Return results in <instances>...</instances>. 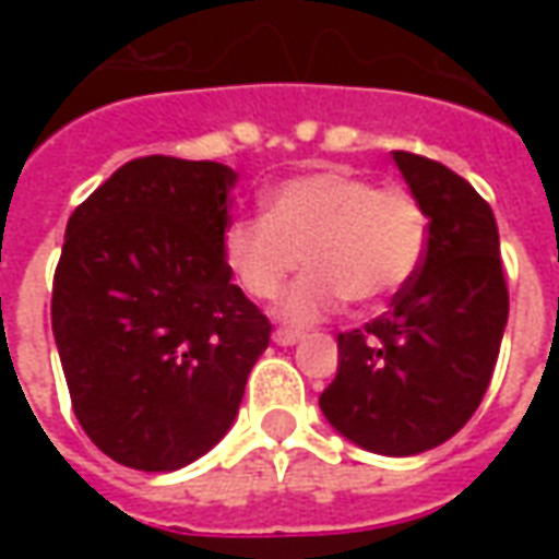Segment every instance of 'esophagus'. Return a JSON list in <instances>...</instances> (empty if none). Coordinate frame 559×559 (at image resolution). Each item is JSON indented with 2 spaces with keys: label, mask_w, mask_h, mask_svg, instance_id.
<instances>
[{
  "label": "esophagus",
  "mask_w": 559,
  "mask_h": 559,
  "mask_svg": "<svg viewBox=\"0 0 559 559\" xmlns=\"http://www.w3.org/2000/svg\"><path fill=\"white\" fill-rule=\"evenodd\" d=\"M275 344H281V347H290V344H296V341L302 338V332L299 329H275Z\"/></svg>",
  "instance_id": "obj_1"
}]
</instances>
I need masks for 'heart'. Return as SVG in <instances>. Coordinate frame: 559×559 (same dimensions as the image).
Segmentation results:
<instances>
[{
  "label": "heart",
  "instance_id": "1",
  "mask_svg": "<svg viewBox=\"0 0 559 559\" xmlns=\"http://www.w3.org/2000/svg\"><path fill=\"white\" fill-rule=\"evenodd\" d=\"M221 251L248 296L272 299L305 257L314 269L293 287L281 314L314 320L341 299L368 308L419 275L428 215L419 197L347 170L293 176L266 194V215L233 218Z\"/></svg>",
  "mask_w": 559,
  "mask_h": 559
}]
</instances>
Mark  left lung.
<instances>
[{
    "mask_svg": "<svg viewBox=\"0 0 559 559\" xmlns=\"http://www.w3.org/2000/svg\"><path fill=\"white\" fill-rule=\"evenodd\" d=\"M428 215L419 275L389 311L338 335V374L320 395L332 428L377 455H419L455 437L488 392L509 287L500 233L479 191L440 160L395 152Z\"/></svg>",
    "mask_w": 559,
    "mask_h": 559,
    "instance_id": "8db88e82",
    "label": "left lung"
}]
</instances>
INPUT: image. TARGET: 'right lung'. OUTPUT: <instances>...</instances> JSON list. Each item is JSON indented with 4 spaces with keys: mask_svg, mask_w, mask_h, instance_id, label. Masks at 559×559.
<instances>
[{
    "mask_svg": "<svg viewBox=\"0 0 559 559\" xmlns=\"http://www.w3.org/2000/svg\"><path fill=\"white\" fill-rule=\"evenodd\" d=\"M236 173L218 160L122 164L71 218L50 320L74 416L104 455L167 473L206 455L269 347V317L221 251Z\"/></svg>",
    "mask_w": 559,
    "mask_h": 559,
    "instance_id": "obj_1",
    "label": "right lung"
}]
</instances>
